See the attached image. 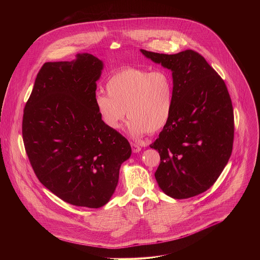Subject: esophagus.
<instances>
[{"mask_svg": "<svg viewBox=\"0 0 260 260\" xmlns=\"http://www.w3.org/2000/svg\"><path fill=\"white\" fill-rule=\"evenodd\" d=\"M131 146H132V149H133V152L134 153H138L140 150H141V147L138 145V144H136V143H131Z\"/></svg>", "mask_w": 260, "mask_h": 260, "instance_id": "1", "label": "esophagus"}]
</instances>
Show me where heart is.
<instances>
[{
  "label": "heart",
  "mask_w": 260,
  "mask_h": 260,
  "mask_svg": "<svg viewBox=\"0 0 260 260\" xmlns=\"http://www.w3.org/2000/svg\"><path fill=\"white\" fill-rule=\"evenodd\" d=\"M106 90L107 94L95 95L94 104L102 123L113 131L121 127L125 111L129 118L127 129L135 137L155 134L170 120L173 83L165 69L126 67L108 80Z\"/></svg>",
  "instance_id": "1"
}]
</instances>
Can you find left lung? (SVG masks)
<instances>
[{"mask_svg": "<svg viewBox=\"0 0 260 260\" xmlns=\"http://www.w3.org/2000/svg\"><path fill=\"white\" fill-rule=\"evenodd\" d=\"M141 52L173 71L172 114L150 144L161 158L156 180L172 198L194 197L214 184L230 159L234 141L231 98L222 78L197 51Z\"/></svg>", "mask_w": 260, "mask_h": 260, "instance_id": "left-lung-1", "label": "left lung"}]
</instances>
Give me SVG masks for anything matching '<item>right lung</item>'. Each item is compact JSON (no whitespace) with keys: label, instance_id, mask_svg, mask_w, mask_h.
Segmentation results:
<instances>
[{"label":"right lung","instance_id":"obj_1","mask_svg":"<svg viewBox=\"0 0 260 260\" xmlns=\"http://www.w3.org/2000/svg\"><path fill=\"white\" fill-rule=\"evenodd\" d=\"M102 61L79 53L73 61L46 62L25 104V151L40 182L64 202L98 209L111 198L127 139L102 123L95 108Z\"/></svg>","mask_w":260,"mask_h":260}]
</instances>
